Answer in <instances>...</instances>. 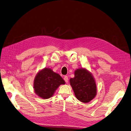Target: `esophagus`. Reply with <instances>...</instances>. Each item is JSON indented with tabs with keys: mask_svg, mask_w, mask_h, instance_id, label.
I'll return each instance as SVG.
<instances>
[{
	"mask_svg": "<svg viewBox=\"0 0 131 131\" xmlns=\"http://www.w3.org/2000/svg\"><path fill=\"white\" fill-rule=\"evenodd\" d=\"M63 80H65V81L66 83H68V81H69L68 77L67 76H64V78H63Z\"/></svg>",
	"mask_w": 131,
	"mask_h": 131,
	"instance_id": "34e87169",
	"label": "esophagus"
}]
</instances>
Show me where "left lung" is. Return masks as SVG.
I'll return each instance as SVG.
<instances>
[{
	"instance_id": "obj_1",
	"label": "left lung",
	"mask_w": 131,
	"mask_h": 131,
	"mask_svg": "<svg viewBox=\"0 0 131 131\" xmlns=\"http://www.w3.org/2000/svg\"><path fill=\"white\" fill-rule=\"evenodd\" d=\"M70 85L76 97L83 103L89 102L95 98L97 88L95 79L91 73L85 69L75 71V77L70 80Z\"/></svg>"
}]
</instances>
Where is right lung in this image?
Segmentation results:
<instances>
[{
  "label": "right lung",
  "instance_id": "obj_1",
  "mask_svg": "<svg viewBox=\"0 0 131 131\" xmlns=\"http://www.w3.org/2000/svg\"><path fill=\"white\" fill-rule=\"evenodd\" d=\"M65 82L58 73L51 69L45 68L36 75L34 81V89L36 94L43 99H48L53 95L60 85Z\"/></svg>",
  "mask_w": 131,
  "mask_h": 131
}]
</instances>
